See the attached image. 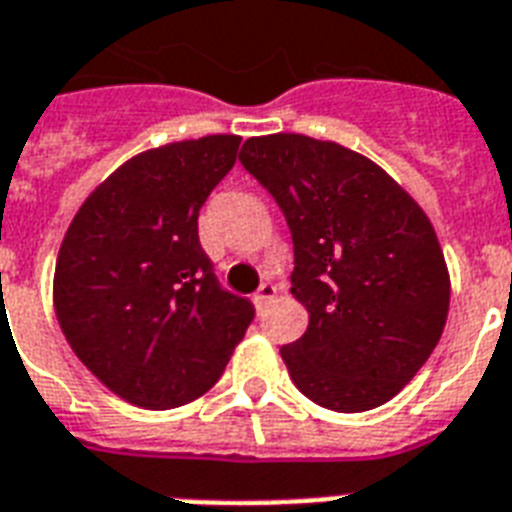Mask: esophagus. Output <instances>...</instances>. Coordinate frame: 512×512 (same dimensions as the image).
I'll list each match as a JSON object with an SVG mask.
<instances>
[{
  "instance_id": "esophagus-1",
  "label": "esophagus",
  "mask_w": 512,
  "mask_h": 512,
  "mask_svg": "<svg viewBox=\"0 0 512 512\" xmlns=\"http://www.w3.org/2000/svg\"><path fill=\"white\" fill-rule=\"evenodd\" d=\"M273 297H276V284L273 281H263L260 289L255 292V305L257 308H265V305H271Z\"/></svg>"
}]
</instances>
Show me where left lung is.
<instances>
[{
    "mask_svg": "<svg viewBox=\"0 0 512 512\" xmlns=\"http://www.w3.org/2000/svg\"><path fill=\"white\" fill-rule=\"evenodd\" d=\"M295 244L308 329L281 348L289 377L332 412L385 404L420 372L449 313V273L420 204L366 156L279 132L241 146Z\"/></svg>",
    "mask_w": 512,
    "mask_h": 512,
    "instance_id": "obj_1",
    "label": "left lung"
}]
</instances>
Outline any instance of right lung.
<instances>
[{"instance_id": "obj_1", "label": "right lung", "mask_w": 512, "mask_h": 512, "mask_svg": "<svg viewBox=\"0 0 512 512\" xmlns=\"http://www.w3.org/2000/svg\"><path fill=\"white\" fill-rule=\"evenodd\" d=\"M241 138L209 135L138 154L87 196L55 263L68 345L116 396L175 409L204 396L255 319L220 287L199 209Z\"/></svg>"}]
</instances>
